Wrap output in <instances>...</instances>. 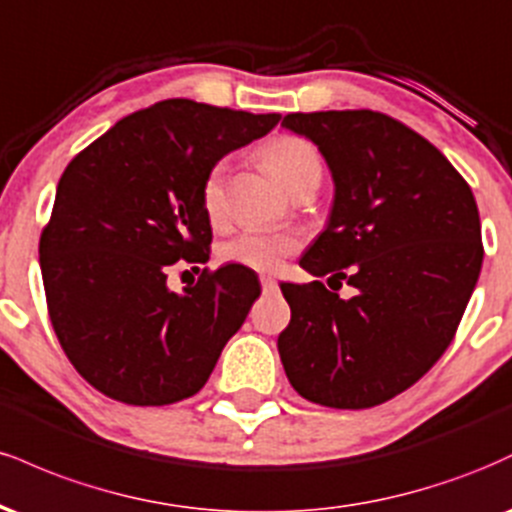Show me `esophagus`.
<instances>
[{
  "label": "esophagus",
  "mask_w": 512,
  "mask_h": 512,
  "mask_svg": "<svg viewBox=\"0 0 512 512\" xmlns=\"http://www.w3.org/2000/svg\"><path fill=\"white\" fill-rule=\"evenodd\" d=\"M260 284H262L264 291H274L276 289V279H274V276H269V274L260 276Z\"/></svg>",
  "instance_id": "1"
}]
</instances>
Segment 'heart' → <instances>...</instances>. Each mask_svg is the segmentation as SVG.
Returning a JSON list of instances; mask_svg holds the SVG:
<instances>
[{"label": "heart", "mask_w": 512, "mask_h": 512, "mask_svg": "<svg viewBox=\"0 0 512 512\" xmlns=\"http://www.w3.org/2000/svg\"><path fill=\"white\" fill-rule=\"evenodd\" d=\"M262 158L272 175L286 190L298 192L308 185H320L322 180V158L308 139L281 134L262 149ZM223 180H226V166L216 163L202 180V209L211 223H219L223 216ZM296 238L286 233L250 231L238 233L221 248V257L231 264L257 269V272H274L284 257L296 250Z\"/></svg>", "instance_id": "1"}]
</instances>
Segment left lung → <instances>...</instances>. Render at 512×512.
<instances>
[{"label": "left lung", "instance_id": "8db88e82", "mask_svg": "<svg viewBox=\"0 0 512 512\" xmlns=\"http://www.w3.org/2000/svg\"><path fill=\"white\" fill-rule=\"evenodd\" d=\"M281 125L332 170L330 221L301 267L337 284H281L286 378L322 407H375L424 378L455 337L484 260L477 202L436 146L385 113H289ZM344 278L357 289L349 302L333 293Z\"/></svg>", "mask_w": 512, "mask_h": 512}]
</instances>
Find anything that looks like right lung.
<instances>
[{"instance_id": "obj_1", "label": "right lung", "mask_w": 512, "mask_h": 512, "mask_svg": "<svg viewBox=\"0 0 512 512\" xmlns=\"http://www.w3.org/2000/svg\"><path fill=\"white\" fill-rule=\"evenodd\" d=\"M279 120L170 98L122 117L64 168L40 272L64 354L105 397L163 407L209 380L260 281L226 264L175 293L168 272L209 260V168Z\"/></svg>"}]
</instances>
